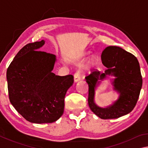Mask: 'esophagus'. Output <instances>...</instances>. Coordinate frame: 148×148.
<instances>
[{
	"mask_svg": "<svg viewBox=\"0 0 148 148\" xmlns=\"http://www.w3.org/2000/svg\"><path fill=\"white\" fill-rule=\"evenodd\" d=\"M80 79V75H79V72L77 71L74 75V81L75 83H76Z\"/></svg>",
	"mask_w": 148,
	"mask_h": 148,
	"instance_id": "obj_1",
	"label": "esophagus"
}]
</instances>
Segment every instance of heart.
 Segmentation results:
<instances>
[{"label": "heart", "instance_id": "heart-1", "mask_svg": "<svg viewBox=\"0 0 148 148\" xmlns=\"http://www.w3.org/2000/svg\"><path fill=\"white\" fill-rule=\"evenodd\" d=\"M95 64V57L94 56H92L89 57V59L87 60L86 63L84 64V68L86 69H90L92 66H93Z\"/></svg>", "mask_w": 148, "mask_h": 148}]
</instances>
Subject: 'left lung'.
I'll use <instances>...</instances> for the list:
<instances>
[{"label":"left lung","instance_id":"8db88e82","mask_svg":"<svg viewBox=\"0 0 148 148\" xmlns=\"http://www.w3.org/2000/svg\"><path fill=\"white\" fill-rule=\"evenodd\" d=\"M102 63L108 69L104 73L94 71L86 77L89 86L88 104L93 113L103 119H116L130 113L136 106L142 86V77L136 57L121 47L108 46L101 55ZM115 77L112 84L119 94V99L105 108L94 102L95 91L107 75Z\"/></svg>","mask_w":148,"mask_h":148}]
</instances>
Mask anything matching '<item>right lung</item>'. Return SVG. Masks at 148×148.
Instances as JSON below:
<instances>
[{
  "mask_svg": "<svg viewBox=\"0 0 148 148\" xmlns=\"http://www.w3.org/2000/svg\"><path fill=\"white\" fill-rule=\"evenodd\" d=\"M44 44L42 40L25 45L6 72L10 101L33 123L58 120L64 112L65 95L74 83L72 75L59 76L52 72L56 56L38 51Z\"/></svg>",
  "mask_w": 148,
  "mask_h": 148,
  "instance_id": "obj_1",
  "label": "right lung"
}]
</instances>
